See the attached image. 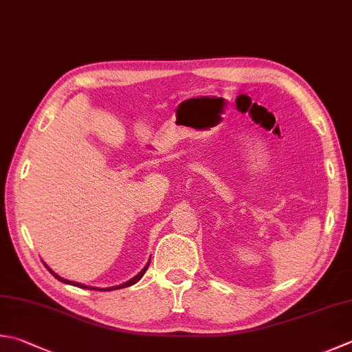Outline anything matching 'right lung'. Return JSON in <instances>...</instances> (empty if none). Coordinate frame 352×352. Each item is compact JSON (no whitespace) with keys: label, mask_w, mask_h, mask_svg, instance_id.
I'll use <instances>...</instances> for the list:
<instances>
[{"label":"right lung","mask_w":352,"mask_h":352,"mask_svg":"<svg viewBox=\"0 0 352 352\" xmlns=\"http://www.w3.org/2000/svg\"><path fill=\"white\" fill-rule=\"evenodd\" d=\"M45 265V263H44ZM148 265H150V261L147 262V265H145V267L142 268V271L139 274H136L135 277H131L130 280H127V282H124V283H121V285H116V287H109V288H95V287H89V285H84V283H78V282H72V280H67V279H63L61 276H58L55 271H52L47 265H45V268H47L50 273L56 277V279L59 280V282H63V283H69V285H73V287H79V288H84V289H99V291H113V289H119V288H127V287H131V285H135L139 279H141V277L144 276V273L145 271H147V268H148Z\"/></svg>","instance_id":"1"}]
</instances>
